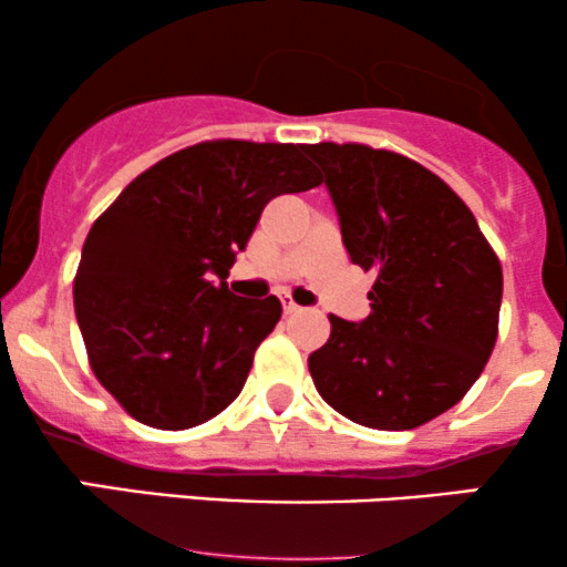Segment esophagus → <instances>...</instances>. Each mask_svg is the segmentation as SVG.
Returning a JSON list of instances; mask_svg holds the SVG:
<instances>
[{"mask_svg":"<svg viewBox=\"0 0 567 567\" xmlns=\"http://www.w3.org/2000/svg\"><path fill=\"white\" fill-rule=\"evenodd\" d=\"M282 311L285 315H296V311H301V306L292 301L290 296H282Z\"/></svg>","mask_w":567,"mask_h":567,"instance_id":"esophagus-1","label":"esophagus"}]
</instances>
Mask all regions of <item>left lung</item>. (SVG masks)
<instances>
[{
  "label": "left lung",
  "instance_id": "8db88e82",
  "mask_svg": "<svg viewBox=\"0 0 567 567\" xmlns=\"http://www.w3.org/2000/svg\"><path fill=\"white\" fill-rule=\"evenodd\" d=\"M351 264L375 271L370 315H330L309 373L354 424L402 432L472 389L498 338L504 275L472 210L419 162L365 143H315Z\"/></svg>",
  "mask_w": 567,
  "mask_h": 567
}]
</instances>
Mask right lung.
<instances>
[{"instance_id": "right-lung-1", "label": "right lung", "mask_w": 567, "mask_h": 567, "mask_svg": "<svg viewBox=\"0 0 567 567\" xmlns=\"http://www.w3.org/2000/svg\"><path fill=\"white\" fill-rule=\"evenodd\" d=\"M303 152L194 143L130 181L93 224L74 277L76 322L95 379L135 421L181 432L243 392L282 303L234 296L226 277L269 199L322 184Z\"/></svg>"}]
</instances>
